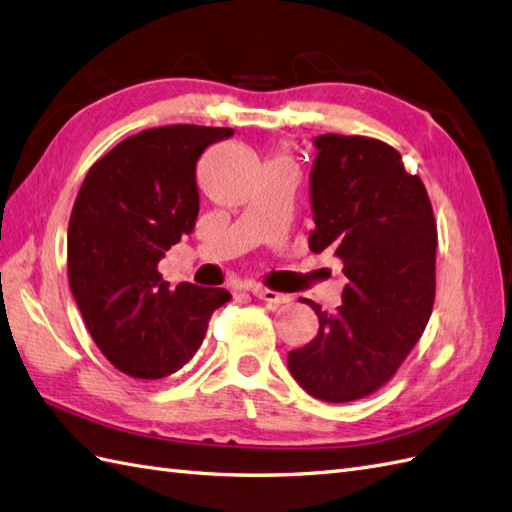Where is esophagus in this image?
I'll list each match as a JSON object with an SVG mask.
<instances>
[{"label": "esophagus", "instance_id": "obj_1", "mask_svg": "<svg viewBox=\"0 0 512 512\" xmlns=\"http://www.w3.org/2000/svg\"><path fill=\"white\" fill-rule=\"evenodd\" d=\"M253 296H257L259 300H266V303H272V305L290 303V296L279 294V292H274V290H266V287H255Z\"/></svg>", "mask_w": 512, "mask_h": 512}]
</instances>
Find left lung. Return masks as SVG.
<instances>
[{"mask_svg": "<svg viewBox=\"0 0 512 512\" xmlns=\"http://www.w3.org/2000/svg\"><path fill=\"white\" fill-rule=\"evenodd\" d=\"M309 248H333L348 279L342 307L316 311L318 335L287 355L309 396L352 402L396 374L435 303L437 225L422 179L389 144L363 136L313 138Z\"/></svg>", "mask_w": 512, "mask_h": 512, "instance_id": "1", "label": "left lung"}]
</instances>
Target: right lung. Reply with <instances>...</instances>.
Wrapping results in <instances>:
<instances>
[{"label": "right lung", "instance_id": "add662e5", "mask_svg": "<svg viewBox=\"0 0 512 512\" xmlns=\"http://www.w3.org/2000/svg\"><path fill=\"white\" fill-rule=\"evenodd\" d=\"M231 127L144 129L93 164L69 220V285L95 344L121 372L155 381L203 344L222 287L179 283L157 264L199 216L196 162Z\"/></svg>", "mask_w": 512, "mask_h": 512}]
</instances>
